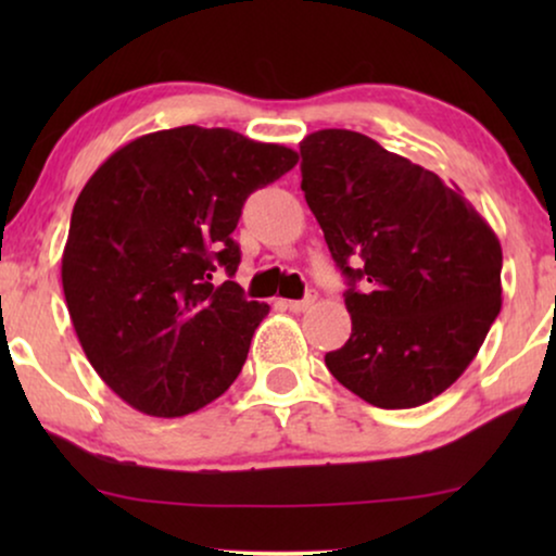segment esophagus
I'll return each mask as SVG.
<instances>
[{"mask_svg": "<svg viewBox=\"0 0 556 556\" xmlns=\"http://www.w3.org/2000/svg\"><path fill=\"white\" fill-rule=\"evenodd\" d=\"M314 303H316V291H308L301 301H286V308H291V311H295V314H301V311L311 308Z\"/></svg>", "mask_w": 556, "mask_h": 556, "instance_id": "obj_1", "label": "esophagus"}]
</instances>
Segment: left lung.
I'll return each instance as SVG.
<instances>
[{
	"label": "left lung",
	"instance_id": "left-lung-1",
	"mask_svg": "<svg viewBox=\"0 0 556 556\" xmlns=\"http://www.w3.org/2000/svg\"><path fill=\"white\" fill-rule=\"evenodd\" d=\"M301 156V189L349 286L352 337L326 367L369 405L420 407L496 321V232L458 187L364 134L324 128Z\"/></svg>",
	"mask_w": 556,
	"mask_h": 556
}]
</instances>
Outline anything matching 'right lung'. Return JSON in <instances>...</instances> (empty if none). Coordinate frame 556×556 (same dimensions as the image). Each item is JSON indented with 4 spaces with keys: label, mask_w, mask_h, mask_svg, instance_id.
Masks as SVG:
<instances>
[{
    "label": "right lung",
    "mask_w": 556,
    "mask_h": 556,
    "mask_svg": "<svg viewBox=\"0 0 556 556\" xmlns=\"http://www.w3.org/2000/svg\"><path fill=\"white\" fill-rule=\"evenodd\" d=\"M295 162L280 143L179 126L121 147L83 187L65 303L88 362L139 413H197L238 379L268 306L232 280V232L248 197Z\"/></svg>",
    "instance_id": "right-lung-1"
}]
</instances>
